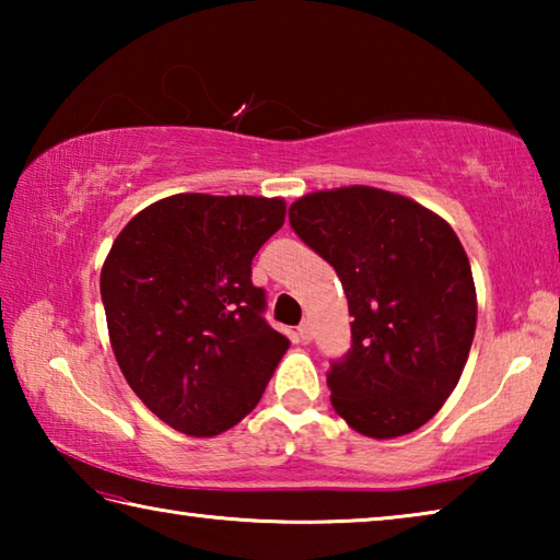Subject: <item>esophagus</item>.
I'll return each instance as SVG.
<instances>
[{
  "instance_id": "esophagus-1",
  "label": "esophagus",
  "mask_w": 560,
  "mask_h": 560,
  "mask_svg": "<svg viewBox=\"0 0 560 560\" xmlns=\"http://www.w3.org/2000/svg\"><path fill=\"white\" fill-rule=\"evenodd\" d=\"M301 343H311V320H301V326L296 328Z\"/></svg>"
}]
</instances>
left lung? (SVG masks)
<instances>
[{
    "label": "left lung",
    "instance_id": "8db88e82",
    "mask_svg": "<svg viewBox=\"0 0 560 560\" xmlns=\"http://www.w3.org/2000/svg\"><path fill=\"white\" fill-rule=\"evenodd\" d=\"M289 222L336 269L353 346L328 373L330 405L355 432L420 430L457 387L477 330L467 252L428 207L350 185L303 195Z\"/></svg>",
    "mask_w": 560,
    "mask_h": 560
}]
</instances>
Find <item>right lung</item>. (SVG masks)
<instances>
[{
  "instance_id": "1",
  "label": "right lung",
  "mask_w": 560,
  "mask_h": 560,
  "mask_svg": "<svg viewBox=\"0 0 560 560\" xmlns=\"http://www.w3.org/2000/svg\"><path fill=\"white\" fill-rule=\"evenodd\" d=\"M287 220L281 197L183 192L138 212L101 269L110 348L150 412L189 438L234 428L289 348L264 320L252 259Z\"/></svg>"
}]
</instances>
